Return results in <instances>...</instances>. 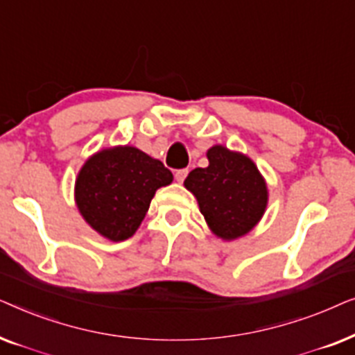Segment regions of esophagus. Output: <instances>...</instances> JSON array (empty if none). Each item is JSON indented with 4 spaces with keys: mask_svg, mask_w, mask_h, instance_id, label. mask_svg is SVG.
Returning <instances> with one entry per match:
<instances>
[{
    "mask_svg": "<svg viewBox=\"0 0 355 355\" xmlns=\"http://www.w3.org/2000/svg\"><path fill=\"white\" fill-rule=\"evenodd\" d=\"M187 174H189V171L187 169H179V171H176V174H174V178H176V181L178 182H184V179L187 178Z\"/></svg>",
    "mask_w": 355,
    "mask_h": 355,
    "instance_id": "34e87169",
    "label": "esophagus"
}]
</instances>
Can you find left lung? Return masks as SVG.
I'll return each instance as SVG.
<instances>
[{
	"label": "left lung",
	"instance_id": "left-lung-1",
	"mask_svg": "<svg viewBox=\"0 0 355 355\" xmlns=\"http://www.w3.org/2000/svg\"><path fill=\"white\" fill-rule=\"evenodd\" d=\"M208 166L189 173L184 187L197 198L208 227L223 241L249 234L268 205V186L254 159L225 145L207 150Z\"/></svg>",
	"mask_w": 355,
	"mask_h": 355
}]
</instances>
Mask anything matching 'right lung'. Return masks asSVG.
I'll use <instances>...</instances> for the list:
<instances>
[{"label": "right lung", "mask_w": 355, "mask_h": 355, "mask_svg": "<svg viewBox=\"0 0 355 355\" xmlns=\"http://www.w3.org/2000/svg\"><path fill=\"white\" fill-rule=\"evenodd\" d=\"M173 173L132 145H116L92 155L76 178L77 210L105 239L121 242L139 230L159 187Z\"/></svg>", "instance_id": "obj_1"}]
</instances>
